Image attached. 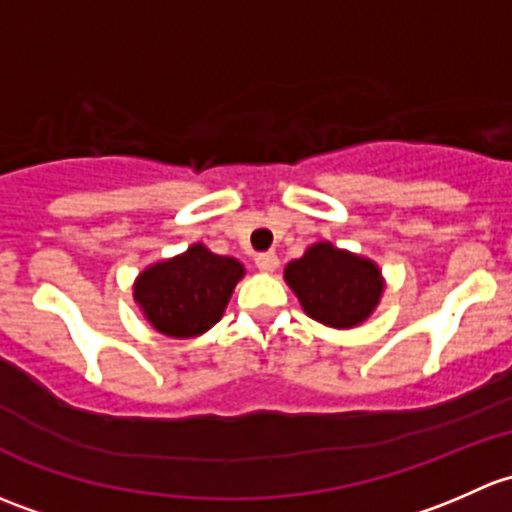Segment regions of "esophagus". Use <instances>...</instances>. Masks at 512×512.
Instances as JSON below:
<instances>
[{
	"mask_svg": "<svg viewBox=\"0 0 512 512\" xmlns=\"http://www.w3.org/2000/svg\"><path fill=\"white\" fill-rule=\"evenodd\" d=\"M256 266H258V271L273 273L278 268V256L273 254V251H268V254H258L256 256Z\"/></svg>",
	"mask_w": 512,
	"mask_h": 512,
	"instance_id": "1",
	"label": "esophagus"
}]
</instances>
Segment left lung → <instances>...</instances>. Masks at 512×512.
I'll return each instance as SVG.
<instances>
[{"label": "left lung", "instance_id": "1", "mask_svg": "<svg viewBox=\"0 0 512 512\" xmlns=\"http://www.w3.org/2000/svg\"><path fill=\"white\" fill-rule=\"evenodd\" d=\"M286 283L305 313L330 328H355L377 308L382 278L372 261L335 249L328 241L313 244L286 266Z\"/></svg>", "mask_w": 512, "mask_h": 512}]
</instances>
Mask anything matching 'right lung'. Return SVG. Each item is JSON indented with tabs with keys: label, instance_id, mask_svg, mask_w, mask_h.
<instances>
[{
	"label": "right lung",
	"instance_id": "right-lung-1",
	"mask_svg": "<svg viewBox=\"0 0 512 512\" xmlns=\"http://www.w3.org/2000/svg\"><path fill=\"white\" fill-rule=\"evenodd\" d=\"M244 266L231 256L194 244L182 256L140 273L135 300L152 328L170 337L202 335L219 323Z\"/></svg>",
	"mask_w": 512,
	"mask_h": 512
}]
</instances>
